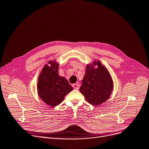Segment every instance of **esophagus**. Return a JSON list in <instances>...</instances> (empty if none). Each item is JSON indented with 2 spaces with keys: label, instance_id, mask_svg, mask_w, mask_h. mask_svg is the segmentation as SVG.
I'll return each instance as SVG.
<instances>
[{
  "label": "esophagus",
  "instance_id": "esophagus-1",
  "mask_svg": "<svg viewBox=\"0 0 149 149\" xmlns=\"http://www.w3.org/2000/svg\"><path fill=\"white\" fill-rule=\"evenodd\" d=\"M72 86L74 89H79V88H80V85L78 83H75V84H73L72 85Z\"/></svg>",
  "mask_w": 149,
  "mask_h": 149
}]
</instances>
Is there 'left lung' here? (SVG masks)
Returning <instances> with one entry per match:
<instances>
[{
    "label": "left lung",
    "instance_id": "8db88e82",
    "mask_svg": "<svg viewBox=\"0 0 149 149\" xmlns=\"http://www.w3.org/2000/svg\"><path fill=\"white\" fill-rule=\"evenodd\" d=\"M81 81L80 93L88 103L94 106L106 102L113 90V81L110 74L98 60L87 64Z\"/></svg>",
    "mask_w": 149,
    "mask_h": 149
}]
</instances>
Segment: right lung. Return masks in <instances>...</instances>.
Masks as SVG:
<instances>
[{"instance_id":"add662e5","label":"right lung","mask_w":149,"mask_h":149,"mask_svg":"<svg viewBox=\"0 0 149 149\" xmlns=\"http://www.w3.org/2000/svg\"><path fill=\"white\" fill-rule=\"evenodd\" d=\"M58 68L59 63L55 60L49 61L38 77V95L45 103L51 107L59 105L66 95L74 89L64 77L58 75Z\"/></svg>"}]
</instances>
